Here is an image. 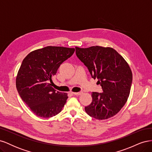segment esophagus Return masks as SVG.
<instances>
[{"instance_id":"esophagus-1","label":"esophagus","mask_w":152,"mask_h":152,"mask_svg":"<svg viewBox=\"0 0 152 152\" xmlns=\"http://www.w3.org/2000/svg\"><path fill=\"white\" fill-rule=\"evenodd\" d=\"M73 95H76V96H79L82 94V92H79V93H72Z\"/></svg>"}]
</instances>
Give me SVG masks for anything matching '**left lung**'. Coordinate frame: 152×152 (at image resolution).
Masks as SVG:
<instances>
[{
  "mask_svg": "<svg viewBox=\"0 0 152 152\" xmlns=\"http://www.w3.org/2000/svg\"><path fill=\"white\" fill-rule=\"evenodd\" d=\"M77 56L87 67L92 78L102 86L101 93L93 92L91 103L85 107L89 116L105 120L119 112L130 93L132 74L127 61L112 48L75 47Z\"/></svg>",
  "mask_w": 152,
  "mask_h": 152,
  "instance_id": "8db88e82",
  "label": "left lung"
}]
</instances>
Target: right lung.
<instances>
[{
  "instance_id": "add662e5",
  "label": "right lung",
  "mask_w": 152,
  "mask_h": 152,
  "mask_svg": "<svg viewBox=\"0 0 152 152\" xmlns=\"http://www.w3.org/2000/svg\"><path fill=\"white\" fill-rule=\"evenodd\" d=\"M74 48L47 46L30 52L18 70L16 86L21 98L37 116L49 118L60 112L68 94L51 86L53 77Z\"/></svg>"
}]
</instances>
